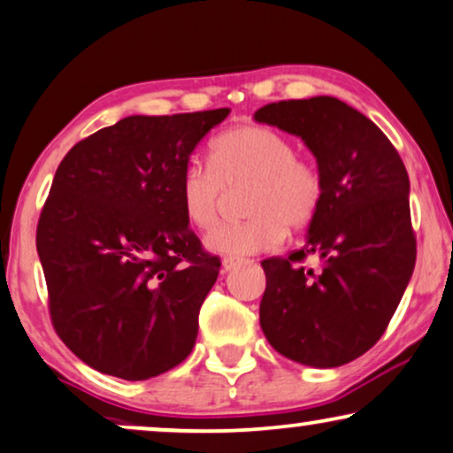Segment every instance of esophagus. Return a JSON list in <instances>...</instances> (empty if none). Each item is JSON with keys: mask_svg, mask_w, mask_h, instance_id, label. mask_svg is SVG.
I'll use <instances>...</instances> for the list:
<instances>
[{"mask_svg": "<svg viewBox=\"0 0 453 453\" xmlns=\"http://www.w3.org/2000/svg\"><path fill=\"white\" fill-rule=\"evenodd\" d=\"M238 265H242V261H236V258H223V273H227V271H232V269H236Z\"/></svg>", "mask_w": 453, "mask_h": 453, "instance_id": "34e87169", "label": "esophagus"}]
</instances>
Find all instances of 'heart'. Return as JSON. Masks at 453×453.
I'll return each mask as SVG.
<instances>
[{
  "instance_id": "heart-1",
  "label": "heart",
  "mask_w": 453,
  "mask_h": 453,
  "mask_svg": "<svg viewBox=\"0 0 453 453\" xmlns=\"http://www.w3.org/2000/svg\"><path fill=\"white\" fill-rule=\"evenodd\" d=\"M209 164H188L178 184L184 217L196 230L209 232L219 219L223 188L249 184L246 221L217 227L204 240L209 252L244 258L273 250L286 227L303 230L323 204L325 182L312 161L296 155V144L269 126L246 124L213 138Z\"/></svg>"
}]
</instances>
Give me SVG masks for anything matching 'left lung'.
Segmentation results:
<instances>
[{
	"label": "left lung",
	"instance_id": "8db88e82",
	"mask_svg": "<svg viewBox=\"0 0 453 453\" xmlns=\"http://www.w3.org/2000/svg\"><path fill=\"white\" fill-rule=\"evenodd\" d=\"M255 119L303 138L325 182L306 244L261 263L263 334L281 357L334 369L375 346L412 277L408 172L389 138L335 96L269 104ZM311 254L321 270L303 267Z\"/></svg>",
	"mask_w": 453,
	"mask_h": 453
}]
</instances>
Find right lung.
<instances>
[{
    "instance_id": "right-lung-1",
    "label": "right lung",
    "mask_w": 453,
    "mask_h": 453,
    "mask_svg": "<svg viewBox=\"0 0 453 453\" xmlns=\"http://www.w3.org/2000/svg\"><path fill=\"white\" fill-rule=\"evenodd\" d=\"M230 110L130 116L68 150L37 226L53 329L82 363L144 381L192 352L219 275L178 198L192 150Z\"/></svg>"
}]
</instances>
